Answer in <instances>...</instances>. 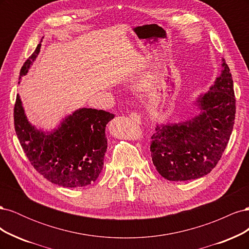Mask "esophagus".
I'll return each mask as SVG.
<instances>
[{"mask_svg":"<svg viewBox=\"0 0 249 249\" xmlns=\"http://www.w3.org/2000/svg\"><path fill=\"white\" fill-rule=\"evenodd\" d=\"M130 118L135 123H138V124L141 123V116L138 114L137 112H132L130 114Z\"/></svg>","mask_w":249,"mask_h":249,"instance_id":"1","label":"esophagus"}]
</instances>
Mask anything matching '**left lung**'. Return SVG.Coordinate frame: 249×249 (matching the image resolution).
I'll list each match as a JSON object with an SVG mask.
<instances>
[{"label":"left lung","instance_id":"left-lung-1","mask_svg":"<svg viewBox=\"0 0 249 249\" xmlns=\"http://www.w3.org/2000/svg\"><path fill=\"white\" fill-rule=\"evenodd\" d=\"M222 71L195 105L200 113L178 124H160L150 141L156 169L168 180L207 176L227 147L235 123L236 99L231 73L222 59Z\"/></svg>","mask_w":249,"mask_h":249}]
</instances>
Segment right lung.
<instances>
[{"instance_id": "obj_1", "label": "right lung", "mask_w": 249, "mask_h": 249, "mask_svg": "<svg viewBox=\"0 0 249 249\" xmlns=\"http://www.w3.org/2000/svg\"><path fill=\"white\" fill-rule=\"evenodd\" d=\"M41 41L22 65L19 80L38 56ZM13 114L20 145L32 166L44 178L58 186L76 188L92 184L99 178L107 150L105 131L114 114L81 108L63 118L57 129L44 132L29 123L18 94Z\"/></svg>"}]
</instances>
